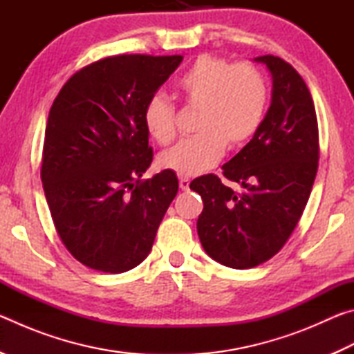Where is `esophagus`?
<instances>
[{"mask_svg":"<svg viewBox=\"0 0 354 354\" xmlns=\"http://www.w3.org/2000/svg\"><path fill=\"white\" fill-rule=\"evenodd\" d=\"M189 185H190V179L189 178L179 176V189H181V190H189Z\"/></svg>","mask_w":354,"mask_h":354,"instance_id":"obj_1","label":"esophagus"}]
</instances>
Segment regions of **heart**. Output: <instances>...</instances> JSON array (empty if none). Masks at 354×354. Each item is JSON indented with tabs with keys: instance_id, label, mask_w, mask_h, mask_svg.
<instances>
[{
	"instance_id": "1",
	"label": "heart",
	"mask_w": 354,
	"mask_h": 354,
	"mask_svg": "<svg viewBox=\"0 0 354 354\" xmlns=\"http://www.w3.org/2000/svg\"><path fill=\"white\" fill-rule=\"evenodd\" d=\"M178 98L198 109L194 139L179 142L160 156L164 169L179 176H195L220 160L225 148H241L259 129L268 103L262 71L251 64L232 65L211 55L196 57L178 77ZM148 136L169 145L176 136V112L164 95H153L143 109Z\"/></svg>"
}]
</instances>
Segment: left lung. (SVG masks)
<instances>
[{
  "label": "left lung",
  "instance_id": "8db88e82",
  "mask_svg": "<svg viewBox=\"0 0 354 354\" xmlns=\"http://www.w3.org/2000/svg\"><path fill=\"white\" fill-rule=\"evenodd\" d=\"M254 61L270 70L272 103L253 139L221 167L223 176L242 190L227 187L217 175L190 183L205 205L196 221L203 248L237 270L259 266L284 247L319 167V124L306 82L281 57Z\"/></svg>",
  "mask_w": 354,
  "mask_h": 354
}]
</instances>
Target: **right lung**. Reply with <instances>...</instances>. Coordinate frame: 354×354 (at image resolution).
<instances>
[{
  "mask_svg": "<svg viewBox=\"0 0 354 354\" xmlns=\"http://www.w3.org/2000/svg\"><path fill=\"white\" fill-rule=\"evenodd\" d=\"M181 61L101 59L76 71L51 106L41 184L65 248L93 270L123 273L139 266L178 194L175 171L140 178L153 160L143 109Z\"/></svg>",
  "mask_w": 354,
  "mask_h": 354,
  "instance_id": "right-lung-1",
  "label": "right lung"
}]
</instances>
